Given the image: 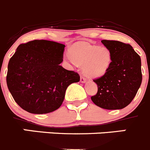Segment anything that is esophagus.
<instances>
[{
	"label": "esophagus",
	"instance_id": "esophagus-1",
	"mask_svg": "<svg viewBox=\"0 0 150 150\" xmlns=\"http://www.w3.org/2000/svg\"><path fill=\"white\" fill-rule=\"evenodd\" d=\"M80 82H82V83H84V82H86V78H85L83 76H81V77H80Z\"/></svg>",
	"mask_w": 150,
	"mask_h": 150
}]
</instances>
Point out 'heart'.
Instances as JSON below:
<instances>
[{
	"label": "heart",
	"instance_id": "obj_1",
	"mask_svg": "<svg viewBox=\"0 0 150 150\" xmlns=\"http://www.w3.org/2000/svg\"><path fill=\"white\" fill-rule=\"evenodd\" d=\"M69 59L83 66L85 74L91 77H99L106 73L112 62V55L106 47H100L85 42H78L69 50Z\"/></svg>",
	"mask_w": 150,
	"mask_h": 150
}]
</instances>
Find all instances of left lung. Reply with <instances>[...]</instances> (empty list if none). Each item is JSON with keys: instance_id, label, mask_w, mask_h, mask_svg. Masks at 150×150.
Here are the masks:
<instances>
[{"instance_id": "1", "label": "left lung", "mask_w": 150, "mask_h": 150, "mask_svg": "<svg viewBox=\"0 0 150 150\" xmlns=\"http://www.w3.org/2000/svg\"><path fill=\"white\" fill-rule=\"evenodd\" d=\"M112 55V62L106 73L94 79L98 91L91 98L95 105L108 110L121 109L132 101L141 82V60L129 44L102 40Z\"/></svg>"}]
</instances>
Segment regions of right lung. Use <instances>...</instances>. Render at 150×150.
I'll return each instance as SVG.
<instances>
[{
  "label": "right lung",
  "mask_w": 150,
  "mask_h": 150,
  "mask_svg": "<svg viewBox=\"0 0 150 150\" xmlns=\"http://www.w3.org/2000/svg\"><path fill=\"white\" fill-rule=\"evenodd\" d=\"M65 45L47 40L21 44L8 64L6 84L18 105L32 114H47L62 104L66 89L78 82L76 72L60 65Z\"/></svg>",
  "instance_id": "obj_1"
}]
</instances>
